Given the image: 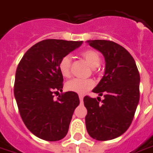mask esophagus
I'll return each mask as SVG.
<instances>
[{
  "mask_svg": "<svg viewBox=\"0 0 153 153\" xmlns=\"http://www.w3.org/2000/svg\"><path fill=\"white\" fill-rule=\"evenodd\" d=\"M79 100H80V102H82V101H83V100H84V95L79 94Z\"/></svg>",
  "mask_w": 153,
  "mask_h": 153,
  "instance_id": "34e87169",
  "label": "esophagus"
}]
</instances>
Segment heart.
Here are the masks:
<instances>
[{
    "label": "heart",
    "instance_id": "b5f03b06",
    "mask_svg": "<svg viewBox=\"0 0 153 153\" xmlns=\"http://www.w3.org/2000/svg\"><path fill=\"white\" fill-rule=\"evenodd\" d=\"M81 57L85 59L87 63L94 68L98 67L100 63V54L95 50L86 49L81 52ZM72 66V59L69 55H64L61 58L59 62V70L61 75L65 78H68L71 73ZM94 81L90 79H72L65 84V89L77 94H84L87 90H90L94 87Z\"/></svg>",
    "mask_w": 153,
    "mask_h": 153
}]
</instances>
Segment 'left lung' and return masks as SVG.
Here are the masks:
<instances>
[{
	"mask_svg": "<svg viewBox=\"0 0 153 153\" xmlns=\"http://www.w3.org/2000/svg\"><path fill=\"white\" fill-rule=\"evenodd\" d=\"M89 45L105 57V74L93 90L104 95L102 104L85 96L87 131L97 141H109L120 137L129 128L140 99V74L132 56L112 41L90 40Z\"/></svg>",
	"mask_w": 153,
	"mask_h": 153,
	"instance_id": "8db88e82",
	"label": "left lung"
}]
</instances>
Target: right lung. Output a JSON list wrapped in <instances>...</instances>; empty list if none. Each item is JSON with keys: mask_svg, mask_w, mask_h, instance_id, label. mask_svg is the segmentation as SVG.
Returning <instances> with one entry per match:
<instances>
[{"mask_svg": "<svg viewBox=\"0 0 153 153\" xmlns=\"http://www.w3.org/2000/svg\"><path fill=\"white\" fill-rule=\"evenodd\" d=\"M83 42L46 39L30 48L16 71L14 95L21 117L29 131L48 142L63 139L68 133L73 114L79 105L77 93L63 92V78L59 62Z\"/></svg>", "mask_w": 153, "mask_h": 153, "instance_id": "right-lung-1", "label": "right lung"}]
</instances>
